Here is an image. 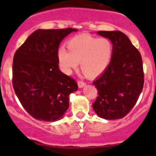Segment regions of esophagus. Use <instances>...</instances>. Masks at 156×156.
Instances as JSON below:
<instances>
[{
	"mask_svg": "<svg viewBox=\"0 0 156 156\" xmlns=\"http://www.w3.org/2000/svg\"><path fill=\"white\" fill-rule=\"evenodd\" d=\"M77 83H78V87H79L80 88L83 87H84L85 85H86V83L83 80H79L78 82H77Z\"/></svg>",
	"mask_w": 156,
	"mask_h": 156,
	"instance_id": "esophagus-1",
	"label": "esophagus"
}]
</instances>
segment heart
I'll return each mask as SVG.
<instances>
[{"label": "heart", "mask_w": 156, "mask_h": 156, "mask_svg": "<svg viewBox=\"0 0 156 156\" xmlns=\"http://www.w3.org/2000/svg\"><path fill=\"white\" fill-rule=\"evenodd\" d=\"M66 50H58V61L66 74L76 69L79 63L83 73L87 76H96L108 67L113 53V46L107 38L90 35H79L70 39Z\"/></svg>", "instance_id": "1"}]
</instances>
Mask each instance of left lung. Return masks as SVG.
Returning a JSON list of instances; mask_svg holds the SVG:
<instances>
[{"mask_svg":"<svg viewBox=\"0 0 156 156\" xmlns=\"http://www.w3.org/2000/svg\"><path fill=\"white\" fill-rule=\"evenodd\" d=\"M113 44L110 64L93 84L97 88L94 110L106 119L126 116L137 103L144 87L142 58L127 37L120 31H98Z\"/></svg>","mask_w":156,"mask_h":156,"instance_id":"8db88e82","label":"left lung"}]
</instances>
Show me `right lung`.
<instances>
[{"mask_svg":"<svg viewBox=\"0 0 156 156\" xmlns=\"http://www.w3.org/2000/svg\"><path fill=\"white\" fill-rule=\"evenodd\" d=\"M76 29L37 30L13 58L12 85L26 111L43 121L61 119L69 108V95L78 89L75 80L58 69L61 41Z\"/></svg>","mask_w":156,"mask_h":156,"instance_id":"right-lung-1","label":"right lung"}]
</instances>
